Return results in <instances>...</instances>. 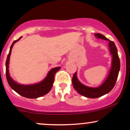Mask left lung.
<instances>
[{"instance_id": "8db88e82", "label": "left lung", "mask_w": 130, "mask_h": 130, "mask_svg": "<svg viewBox=\"0 0 130 130\" xmlns=\"http://www.w3.org/2000/svg\"><path fill=\"white\" fill-rule=\"evenodd\" d=\"M94 36L97 39L105 40L109 42L108 47L110 54L112 55V60L110 69L107 77L98 87H91L84 85L78 79L77 71L74 73L72 79L73 87L78 93L88 98H99L110 92L116 82L120 67L119 57L115 43L100 33L94 34Z\"/></svg>"}]
</instances>
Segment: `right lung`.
<instances>
[{
	"instance_id": "1",
	"label": "right lung",
	"mask_w": 130,
	"mask_h": 130,
	"mask_svg": "<svg viewBox=\"0 0 130 130\" xmlns=\"http://www.w3.org/2000/svg\"><path fill=\"white\" fill-rule=\"evenodd\" d=\"M22 37H20L18 40H15L12 43L8 55L7 56V61H6V76L9 85L14 91L18 93L20 96L29 99H36L40 98L46 94L51 90L52 88L54 80V75L56 72L60 69V67H55L51 69L48 71L47 75L43 80L37 83L28 85H24L17 82L11 77L9 70V65H10V56L11 54L12 48L14 45L17 42H18Z\"/></svg>"
}]
</instances>
